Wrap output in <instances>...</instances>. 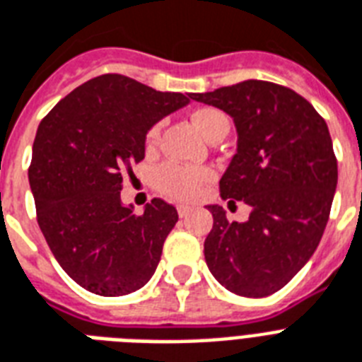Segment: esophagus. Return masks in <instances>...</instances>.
<instances>
[{
	"label": "esophagus",
	"instance_id": "obj_1",
	"mask_svg": "<svg viewBox=\"0 0 362 362\" xmlns=\"http://www.w3.org/2000/svg\"><path fill=\"white\" fill-rule=\"evenodd\" d=\"M176 210H178V216H180V218H184V216H187L189 212H192V209H189V206H186V204H178V206H176Z\"/></svg>",
	"mask_w": 362,
	"mask_h": 362
}]
</instances>
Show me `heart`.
<instances>
[{
	"instance_id": "heart-1",
	"label": "heart",
	"mask_w": 362,
	"mask_h": 362,
	"mask_svg": "<svg viewBox=\"0 0 362 362\" xmlns=\"http://www.w3.org/2000/svg\"><path fill=\"white\" fill-rule=\"evenodd\" d=\"M193 124L206 139L214 141L216 136L227 135L231 122L223 110L216 107H201L192 115ZM161 125H152L146 133V148L152 150L158 144ZM212 170L209 167H186V165L167 161L156 170V186L163 195L176 201H192L199 195L206 182L212 180Z\"/></svg>"
}]
</instances>
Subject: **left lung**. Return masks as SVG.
<instances>
[{"mask_svg": "<svg viewBox=\"0 0 362 362\" xmlns=\"http://www.w3.org/2000/svg\"><path fill=\"white\" fill-rule=\"evenodd\" d=\"M192 99L233 116L238 150L220 195L252 206L246 223L209 206L206 264L235 295H272L312 257L329 221L338 182L329 127L303 95L274 82L244 81Z\"/></svg>", "mask_w": 362, "mask_h": 362, "instance_id": "1", "label": "left lung"}]
</instances>
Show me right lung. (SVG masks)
<instances>
[{"mask_svg": "<svg viewBox=\"0 0 362 362\" xmlns=\"http://www.w3.org/2000/svg\"><path fill=\"white\" fill-rule=\"evenodd\" d=\"M192 95L156 92L129 76H95L39 124L30 186L37 223L59 267L101 297L141 289L156 272L178 212L152 199L142 214L120 203L148 129Z\"/></svg>", "mask_w": 362, "mask_h": 362, "instance_id": "obj_1", "label": "right lung"}]
</instances>
